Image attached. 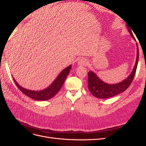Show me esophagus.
<instances>
[{"instance_id": "1", "label": "esophagus", "mask_w": 146, "mask_h": 146, "mask_svg": "<svg viewBox=\"0 0 146 146\" xmlns=\"http://www.w3.org/2000/svg\"><path fill=\"white\" fill-rule=\"evenodd\" d=\"M88 64V61L85 58H82L78 61V66H86Z\"/></svg>"}]
</instances>
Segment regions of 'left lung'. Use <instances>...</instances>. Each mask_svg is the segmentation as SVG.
<instances>
[{
    "label": "left lung",
    "instance_id": "obj_1",
    "mask_svg": "<svg viewBox=\"0 0 146 146\" xmlns=\"http://www.w3.org/2000/svg\"><path fill=\"white\" fill-rule=\"evenodd\" d=\"M127 28L128 29V31L130 33L131 38L135 41H136V39L133 36V34L131 32V30L128 26H127ZM136 48V60L133 69L129 76L122 82L114 84H109L104 82L102 80H101L97 76V74L94 72H92V70L88 72V89H89L90 92L92 95L97 98L108 99L120 94L127 89L128 87L130 85V84L133 80V78L136 73L137 66H138L139 59V49L138 44L137 43Z\"/></svg>",
    "mask_w": 146,
    "mask_h": 146
}]
</instances>
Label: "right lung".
Returning <instances> with one entry per match:
<instances>
[{
	"label": "right lung",
	"instance_id": "right-lung-1",
	"mask_svg": "<svg viewBox=\"0 0 146 146\" xmlns=\"http://www.w3.org/2000/svg\"><path fill=\"white\" fill-rule=\"evenodd\" d=\"M71 68L72 64L66 67L58 74V76L51 83L50 85L45 88V89L40 91H33L26 89V88L20 86L14 78H13V80H14L16 85L20 90V91L23 92V93L26 96L29 97V98L38 101L47 100L52 98L60 91L70 72V70L71 69Z\"/></svg>",
	"mask_w": 146,
	"mask_h": 146
}]
</instances>
